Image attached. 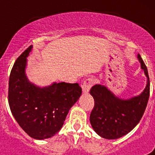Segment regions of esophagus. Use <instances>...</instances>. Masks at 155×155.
<instances>
[{
	"instance_id": "obj_1",
	"label": "esophagus",
	"mask_w": 155,
	"mask_h": 155,
	"mask_svg": "<svg viewBox=\"0 0 155 155\" xmlns=\"http://www.w3.org/2000/svg\"><path fill=\"white\" fill-rule=\"evenodd\" d=\"M94 81L92 78H87L84 81V84L82 86V91L84 93H87L91 89V87L94 84Z\"/></svg>"
}]
</instances>
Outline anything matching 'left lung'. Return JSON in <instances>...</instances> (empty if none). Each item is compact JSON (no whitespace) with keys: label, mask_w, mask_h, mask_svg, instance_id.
I'll return each mask as SVG.
<instances>
[{"label":"left lung","mask_w":155,"mask_h":155,"mask_svg":"<svg viewBox=\"0 0 155 155\" xmlns=\"http://www.w3.org/2000/svg\"><path fill=\"white\" fill-rule=\"evenodd\" d=\"M137 59L147 77L146 87L139 95L124 99L102 84H95L90 90L94 100L90 123L95 133L105 139H118L130 132L141 120L147 107L150 95L148 72L140 54Z\"/></svg>","instance_id":"8db88e82"}]
</instances>
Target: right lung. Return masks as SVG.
<instances>
[{"instance_id":"obj_1","label":"right lung","mask_w":155,"mask_h":155,"mask_svg":"<svg viewBox=\"0 0 155 155\" xmlns=\"http://www.w3.org/2000/svg\"><path fill=\"white\" fill-rule=\"evenodd\" d=\"M32 45L16 60L11 71L8 103L14 118L28 136L44 140L54 136L64 124L71 108L81 95L78 83L65 82L39 87L27 78V57Z\"/></svg>"}]
</instances>
